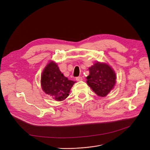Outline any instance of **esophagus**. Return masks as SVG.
I'll use <instances>...</instances> for the list:
<instances>
[{
  "instance_id": "obj_1",
  "label": "esophagus",
  "mask_w": 150,
  "mask_h": 150,
  "mask_svg": "<svg viewBox=\"0 0 150 150\" xmlns=\"http://www.w3.org/2000/svg\"><path fill=\"white\" fill-rule=\"evenodd\" d=\"M76 80L78 81H80L83 80V78L81 76H78L76 78Z\"/></svg>"
}]
</instances>
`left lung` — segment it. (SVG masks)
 <instances>
[{
	"instance_id": "8db88e82",
	"label": "left lung",
	"mask_w": 150,
	"mask_h": 150,
	"mask_svg": "<svg viewBox=\"0 0 150 150\" xmlns=\"http://www.w3.org/2000/svg\"><path fill=\"white\" fill-rule=\"evenodd\" d=\"M89 75L87 76V84L100 97H105L115 84L116 75L114 71L105 63L97 62L89 68Z\"/></svg>"
}]
</instances>
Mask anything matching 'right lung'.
Here are the masks:
<instances>
[{"label": "right lung", "instance_id": "add662e5", "mask_svg": "<svg viewBox=\"0 0 150 150\" xmlns=\"http://www.w3.org/2000/svg\"><path fill=\"white\" fill-rule=\"evenodd\" d=\"M75 83L64 76L53 61L46 66L42 73L41 84L42 90L57 101L65 100Z\"/></svg>", "mask_w": 150, "mask_h": 150}]
</instances>
